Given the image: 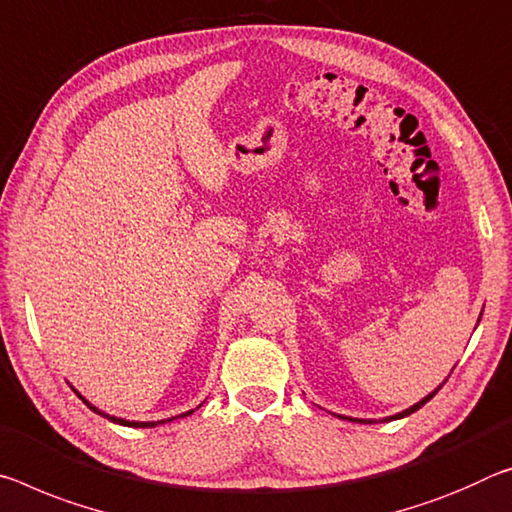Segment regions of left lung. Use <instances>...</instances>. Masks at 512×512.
<instances>
[{
	"label": "left lung",
	"instance_id": "obj_1",
	"mask_svg": "<svg viewBox=\"0 0 512 512\" xmlns=\"http://www.w3.org/2000/svg\"><path fill=\"white\" fill-rule=\"evenodd\" d=\"M437 389H440V387H437ZM437 389H435V392H437ZM435 392H433V394H428L424 401H419L417 405H412V408H408V410H405V412H401V415H396V417H389V419H401V417H408V415H412V412H415V410H419V408H421V405H424V403H428V401H431V399H433V396H435ZM355 421H358V419H355ZM360 421H362V419H360ZM364 424H367V421H364Z\"/></svg>",
	"mask_w": 512,
	"mask_h": 512
}]
</instances>
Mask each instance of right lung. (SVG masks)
<instances>
[{
	"label": "right lung",
	"mask_w": 512,
	"mask_h": 512,
	"mask_svg": "<svg viewBox=\"0 0 512 512\" xmlns=\"http://www.w3.org/2000/svg\"><path fill=\"white\" fill-rule=\"evenodd\" d=\"M81 401H84V399H81ZM86 405H88V408H91L93 412H97V415H102V417H107L109 421H113V424H120V426H134V428H150V426H157V424H154V421H127V419H118V417H109V415H104V412H100V410H97V408H93V405L91 403H88V401H84ZM186 415H191V412H184V415L182 417H186Z\"/></svg>",
	"instance_id": "add662e5"
}]
</instances>
